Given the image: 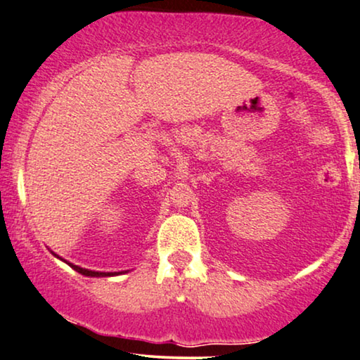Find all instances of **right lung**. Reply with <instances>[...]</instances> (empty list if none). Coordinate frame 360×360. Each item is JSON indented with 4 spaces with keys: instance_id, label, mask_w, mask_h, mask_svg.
<instances>
[{
    "instance_id": "right-lung-1",
    "label": "right lung",
    "mask_w": 360,
    "mask_h": 360,
    "mask_svg": "<svg viewBox=\"0 0 360 360\" xmlns=\"http://www.w3.org/2000/svg\"><path fill=\"white\" fill-rule=\"evenodd\" d=\"M54 255V253H53ZM56 258H59L58 255H54ZM59 259H63V258H59ZM68 263V261H66ZM69 266H71V268L74 269V271H77V273H81V274H84V276H91V278H102V276H112V273H101V271H91V269H86V268H81V266H76V264H72V263H68Z\"/></svg>"
}]
</instances>
